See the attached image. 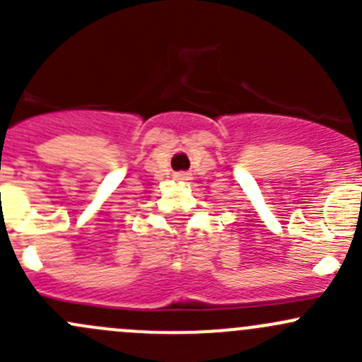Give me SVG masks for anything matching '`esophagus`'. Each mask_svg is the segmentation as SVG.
Instances as JSON below:
<instances>
[{
    "label": "esophagus",
    "mask_w": 362,
    "mask_h": 362,
    "mask_svg": "<svg viewBox=\"0 0 362 362\" xmlns=\"http://www.w3.org/2000/svg\"><path fill=\"white\" fill-rule=\"evenodd\" d=\"M177 180H191V173H185V171H180V173L175 175Z\"/></svg>",
    "instance_id": "34e87169"
}]
</instances>
